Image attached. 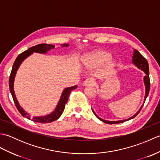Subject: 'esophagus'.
<instances>
[{
    "label": "esophagus",
    "instance_id": "obj_1",
    "mask_svg": "<svg viewBox=\"0 0 160 160\" xmlns=\"http://www.w3.org/2000/svg\"><path fill=\"white\" fill-rule=\"evenodd\" d=\"M94 84H95L94 80L91 79V78H89V79H87L86 80H84L83 82L84 86H93Z\"/></svg>",
    "mask_w": 160,
    "mask_h": 160
}]
</instances>
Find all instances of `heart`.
Instances as JSON below:
<instances>
[{
    "instance_id": "1",
    "label": "heart",
    "mask_w": 160,
    "mask_h": 160,
    "mask_svg": "<svg viewBox=\"0 0 160 160\" xmlns=\"http://www.w3.org/2000/svg\"><path fill=\"white\" fill-rule=\"evenodd\" d=\"M111 55L110 53L104 51H95L84 56L82 62L87 69H96L105 64V69L110 71L114 68L115 64L113 60H111Z\"/></svg>"
}]
</instances>
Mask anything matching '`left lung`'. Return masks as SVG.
Listing matches in <instances>:
<instances>
[{"instance_id": "obj_1", "label": "left lung", "mask_w": 160, "mask_h": 160, "mask_svg": "<svg viewBox=\"0 0 160 160\" xmlns=\"http://www.w3.org/2000/svg\"><path fill=\"white\" fill-rule=\"evenodd\" d=\"M133 56H132V62L133 63L135 66H136L139 69L142 70L145 73L146 76L144 77V82L145 84V89H146V92H145V96H144V103L147 99V98L148 95L149 93V90H150V79H149V67H148V63L147 62V59L145 58L142 55V54L138 52V50L136 49H134L133 50ZM143 107V105H142V107H140V109L138 110V111L136 113H135L133 116H132L131 118H129L128 119H126V120H119V121H108V120H104L103 119L100 118V117H98V115L95 113L94 111L92 109L93 113H94V115H96V116L100 120L102 121L105 123L107 124H119V123H122V122H124L126 121H128L129 120H131V119L134 118L135 116H137L138 114L140 113L141 109Z\"/></svg>"}]
</instances>
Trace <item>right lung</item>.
<instances>
[{
	"label": "right lung",
	"mask_w": 160,
	"mask_h": 160,
	"mask_svg": "<svg viewBox=\"0 0 160 160\" xmlns=\"http://www.w3.org/2000/svg\"><path fill=\"white\" fill-rule=\"evenodd\" d=\"M62 45V47H68L69 46V44H64V45ZM54 47L55 46L53 45H48V44H40V45L30 47V48L28 49V50H26L24 52L20 53V55H18V57L16 58L15 62L13 64L11 74H10L9 79V90H10V92H11L13 102H14L17 109L18 110L20 113L21 114L23 117L28 118L29 120L32 119V121L35 122H39V123H49V122H52L53 121L58 120V119L60 117V115L63 113L64 107H65V104L67 102L68 98H69L71 91L72 90H74L75 89H76L77 85H75L73 87H67L64 89L62 95H61V97L60 98L58 103L57 106L55 108V110H54L53 112H52L50 114L45 115V116L33 117L32 118H31L30 115L27 113L25 110H23V108L20 106L18 102L16 99L14 90H13V82H14V78L17 72V70L18 69L20 64L23 62L24 60L26 59L30 55H32L33 52L40 53H46L50 49H54Z\"/></svg>",
	"instance_id": "add662e5"
}]
</instances>
